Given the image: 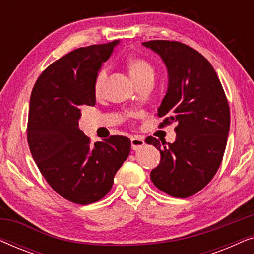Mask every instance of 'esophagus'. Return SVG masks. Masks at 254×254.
<instances>
[{"label": "esophagus", "mask_w": 254, "mask_h": 254, "mask_svg": "<svg viewBox=\"0 0 254 254\" xmlns=\"http://www.w3.org/2000/svg\"><path fill=\"white\" fill-rule=\"evenodd\" d=\"M130 143H131V149H133V150H138V149L143 147L145 142L141 136H133L130 138Z\"/></svg>", "instance_id": "1"}]
</instances>
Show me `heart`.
<instances>
[{
  "instance_id": "obj_1",
  "label": "heart",
  "mask_w": 254,
  "mask_h": 254,
  "mask_svg": "<svg viewBox=\"0 0 254 254\" xmlns=\"http://www.w3.org/2000/svg\"><path fill=\"white\" fill-rule=\"evenodd\" d=\"M127 67L128 71H129V75L135 84L138 82L143 81V79L147 78H154L155 77V69L152 65L149 64L147 60L141 58H130L129 60L127 61ZM106 69L103 68L100 69L98 74H97L95 82H93V92L97 97L102 95L104 84H105L106 81Z\"/></svg>"
}]
</instances>
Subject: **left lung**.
I'll use <instances>...</instances> for the list:
<instances>
[{"instance_id":"8db88e82","label":"left lung","mask_w":254,"mask_h":254,"mask_svg":"<svg viewBox=\"0 0 254 254\" xmlns=\"http://www.w3.org/2000/svg\"><path fill=\"white\" fill-rule=\"evenodd\" d=\"M157 53L168 70V90L157 116L161 127L176 123V141L145 142L161 152L150 173L154 185L175 197H189L213 179L220 168L230 128V110L220 79L209 61L178 41L142 43Z\"/></svg>"}]
</instances>
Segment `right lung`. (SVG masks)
<instances>
[{
	"instance_id": "right-lung-1",
	"label": "right lung",
	"mask_w": 254,
	"mask_h": 254,
	"mask_svg": "<svg viewBox=\"0 0 254 254\" xmlns=\"http://www.w3.org/2000/svg\"><path fill=\"white\" fill-rule=\"evenodd\" d=\"M118 44L114 40L70 52L39 76L31 93V154L52 189L74 203L103 199L130 152L129 138L113 135L91 144L78 127L82 110L96 104V76Z\"/></svg>"
}]
</instances>
